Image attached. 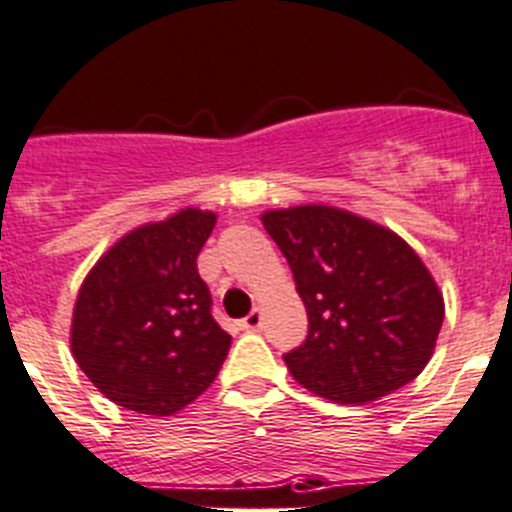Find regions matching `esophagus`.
Instances as JSON below:
<instances>
[{"instance_id":"1","label":"esophagus","mask_w":512,"mask_h":512,"mask_svg":"<svg viewBox=\"0 0 512 512\" xmlns=\"http://www.w3.org/2000/svg\"><path fill=\"white\" fill-rule=\"evenodd\" d=\"M261 325H264V314H261V309H253L248 317H243L241 320V330H246V332L261 330Z\"/></svg>"}]
</instances>
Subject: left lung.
<instances>
[{"mask_svg":"<svg viewBox=\"0 0 512 512\" xmlns=\"http://www.w3.org/2000/svg\"><path fill=\"white\" fill-rule=\"evenodd\" d=\"M289 261L309 332L284 353L289 373L322 398L365 403L426 368L444 299L414 248L381 225L327 205L264 213Z\"/></svg>","mask_w":512,"mask_h":512,"instance_id":"left-lung-1","label":"left lung"}]
</instances>
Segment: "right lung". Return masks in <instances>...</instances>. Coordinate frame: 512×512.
I'll use <instances>...</instances> for the list:
<instances>
[{
  "mask_svg": "<svg viewBox=\"0 0 512 512\" xmlns=\"http://www.w3.org/2000/svg\"><path fill=\"white\" fill-rule=\"evenodd\" d=\"M213 225V213L195 208L142 225L83 281L70 348L93 386L124 409L175 414L215 381L231 350L198 274Z\"/></svg>",
  "mask_w": 512,
  "mask_h": 512,
  "instance_id": "1",
  "label": "right lung"
}]
</instances>
